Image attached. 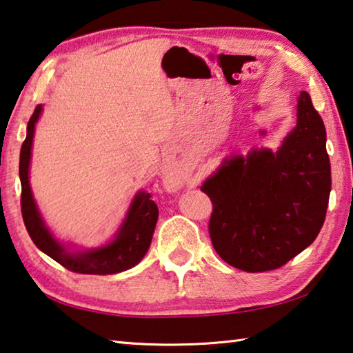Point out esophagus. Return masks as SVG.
I'll return each instance as SVG.
<instances>
[{
    "label": "esophagus",
    "mask_w": 353,
    "mask_h": 353,
    "mask_svg": "<svg viewBox=\"0 0 353 353\" xmlns=\"http://www.w3.org/2000/svg\"><path fill=\"white\" fill-rule=\"evenodd\" d=\"M170 187H171V188H176L177 183H176V182H170Z\"/></svg>",
    "instance_id": "34e87169"
}]
</instances>
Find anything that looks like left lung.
Wrapping results in <instances>:
<instances>
[{
  "label": "left lung",
  "mask_w": 353,
  "mask_h": 353,
  "mask_svg": "<svg viewBox=\"0 0 353 353\" xmlns=\"http://www.w3.org/2000/svg\"><path fill=\"white\" fill-rule=\"evenodd\" d=\"M325 128L307 92L297 124L276 152L232 155L202 185L213 212L208 234L218 255L246 272L283 266L312 244L332 190Z\"/></svg>",
  "instance_id": "8db88e82"
}]
</instances>
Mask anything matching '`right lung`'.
Here are the masks:
<instances>
[{
	"mask_svg": "<svg viewBox=\"0 0 353 353\" xmlns=\"http://www.w3.org/2000/svg\"><path fill=\"white\" fill-rule=\"evenodd\" d=\"M40 113L41 105H37L32 117L29 118L28 134L20 151L21 214L29 236L41 252L61 263L68 271L107 276V274L130 270L145 256L151 246L152 234L159 219L157 204L151 201V194L140 191L129 207L126 219L123 221L110 243L101 248L70 252L48 230L34 201L31 185H29V162H31L34 129Z\"/></svg>",
	"mask_w": 353,
	"mask_h": 353,
	"instance_id": "add662e5",
	"label": "right lung"
}]
</instances>
